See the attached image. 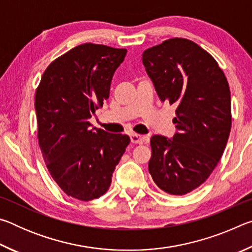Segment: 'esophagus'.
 Masks as SVG:
<instances>
[{
  "mask_svg": "<svg viewBox=\"0 0 252 252\" xmlns=\"http://www.w3.org/2000/svg\"><path fill=\"white\" fill-rule=\"evenodd\" d=\"M130 139H131V142L132 143H143L144 142V138L142 135H140V134H136V133H132L131 135H130Z\"/></svg>",
  "mask_w": 252,
  "mask_h": 252,
  "instance_id": "esophagus-1",
  "label": "esophagus"
}]
</instances>
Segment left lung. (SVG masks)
I'll list each match as a JSON object with an SVG mask.
<instances>
[{
    "label": "left lung",
    "instance_id": "left-lung-1",
    "mask_svg": "<svg viewBox=\"0 0 252 252\" xmlns=\"http://www.w3.org/2000/svg\"><path fill=\"white\" fill-rule=\"evenodd\" d=\"M142 62L161 101L176 104L172 139L153 135L149 161L156 185L182 195L207 180L231 129V96L218 63L194 42L174 37L152 46Z\"/></svg>",
    "mask_w": 252,
    "mask_h": 252
}]
</instances>
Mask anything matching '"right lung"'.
<instances>
[{"mask_svg":"<svg viewBox=\"0 0 252 252\" xmlns=\"http://www.w3.org/2000/svg\"><path fill=\"white\" fill-rule=\"evenodd\" d=\"M126 49L85 43L46 67L35 93L37 139L51 177L81 201L100 198L130 143L126 134L91 127L89 119L110 94Z\"/></svg>","mask_w":252,"mask_h":252,"instance_id":"obj_1","label":"right lung"}]
</instances>
